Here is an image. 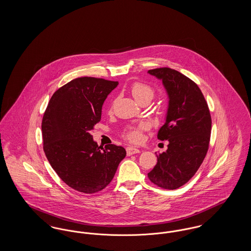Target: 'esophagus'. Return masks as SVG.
<instances>
[{"mask_svg":"<svg viewBox=\"0 0 251 251\" xmlns=\"http://www.w3.org/2000/svg\"><path fill=\"white\" fill-rule=\"evenodd\" d=\"M126 151H127V155L131 156L135 153H139L140 151L138 149H135L133 147H127L126 148Z\"/></svg>","mask_w":251,"mask_h":251,"instance_id":"34e87169","label":"esophagus"}]
</instances>
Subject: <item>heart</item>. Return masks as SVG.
Returning <instances> with one entry per match:
<instances>
[{"label": "heart", "mask_w": 251, "mask_h": 251, "mask_svg": "<svg viewBox=\"0 0 251 251\" xmlns=\"http://www.w3.org/2000/svg\"><path fill=\"white\" fill-rule=\"evenodd\" d=\"M131 95L133 96L138 101L142 102L145 100H151L154 95V89L150 85L141 81H135L130 85ZM113 109V104L110 110ZM150 125L148 122L142 121L136 125L130 126L125 132L124 138L131 143H139L142 140L143 131L149 130Z\"/></svg>", "instance_id": "1"}]
</instances>
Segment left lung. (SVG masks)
Here are the masks:
<instances>
[{
    "label": "left lung",
    "mask_w": 251,
    "mask_h": 251,
    "mask_svg": "<svg viewBox=\"0 0 251 251\" xmlns=\"http://www.w3.org/2000/svg\"><path fill=\"white\" fill-rule=\"evenodd\" d=\"M162 79L169 97L167 120L158 132L167 140V150L157 154V164L148 173L157 186L174 190L196 174L207 154L212 118L201 90L194 81L169 68L150 70Z\"/></svg>",
    "instance_id": "1"
}]
</instances>
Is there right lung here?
<instances>
[{
  "label": "right lung",
  "instance_id": "obj_1",
  "mask_svg": "<svg viewBox=\"0 0 251 251\" xmlns=\"http://www.w3.org/2000/svg\"><path fill=\"white\" fill-rule=\"evenodd\" d=\"M119 82L80 77L51 96L42 119L43 150L49 163L66 184L84 194L104 189L125 158L123 147L100 149L90 131L101 119V107Z\"/></svg>",
  "mask_w": 251,
  "mask_h": 251
}]
</instances>
